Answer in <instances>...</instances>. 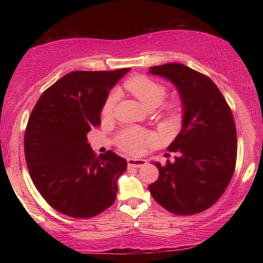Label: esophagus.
I'll return each instance as SVG.
<instances>
[{
  "instance_id": "34e87169",
  "label": "esophagus",
  "mask_w": 263,
  "mask_h": 263,
  "mask_svg": "<svg viewBox=\"0 0 263 263\" xmlns=\"http://www.w3.org/2000/svg\"><path fill=\"white\" fill-rule=\"evenodd\" d=\"M147 163L144 159H127V166L133 168H140Z\"/></svg>"
}]
</instances>
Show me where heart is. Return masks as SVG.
Wrapping results in <instances>:
<instances>
[{
	"label": "heart",
	"mask_w": 263,
	"mask_h": 263,
	"mask_svg": "<svg viewBox=\"0 0 263 263\" xmlns=\"http://www.w3.org/2000/svg\"><path fill=\"white\" fill-rule=\"evenodd\" d=\"M125 87L146 108L158 106L167 95L164 86L148 77H145V75H136V77L130 78L125 82ZM116 101H117V92L114 91L106 97L104 102L103 109H102L103 116H110L112 114ZM166 109L172 116H175L179 106L176 103H171L166 106ZM154 141V133L138 127L124 128L117 137L119 147L132 154L140 153L146 145L152 144Z\"/></svg>",
	"instance_id": "1"
}]
</instances>
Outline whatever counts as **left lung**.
<instances>
[{
  "mask_svg": "<svg viewBox=\"0 0 263 263\" xmlns=\"http://www.w3.org/2000/svg\"><path fill=\"white\" fill-rule=\"evenodd\" d=\"M180 92L182 130L168 146L177 153L164 166L154 162L159 179L151 195L175 215L188 216L212 206L228 188L237 161V130L228 102L210 78L182 64L151 67Z\"/></svg>",
  "mask_w": 263,
  "mask_h": 263,
  "instance_id": "1",
  "label": "left lung"
}]
</instances>
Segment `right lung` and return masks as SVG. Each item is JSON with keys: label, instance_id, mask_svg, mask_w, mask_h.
Instances as JSON below:
<instances>
[{"label": "right lung", "instance_id": "add662e5", "mask_svg": "<svg viewBox=\"0 0 263 263\" xmlns=\"http://www.w3.org/2000/svg\"><path fill=\"white\" fill-rule=\"evenodd\" d=\"M128 70L70 72L43 92L31 112L24 136L30 176L44 199L66 216L91 218L115 202L126 160L112 151L96 157L87 133L101 125L110 89Z\"/></svg>", "mask_w": 263, "mask_h": 263}]
</instances>
